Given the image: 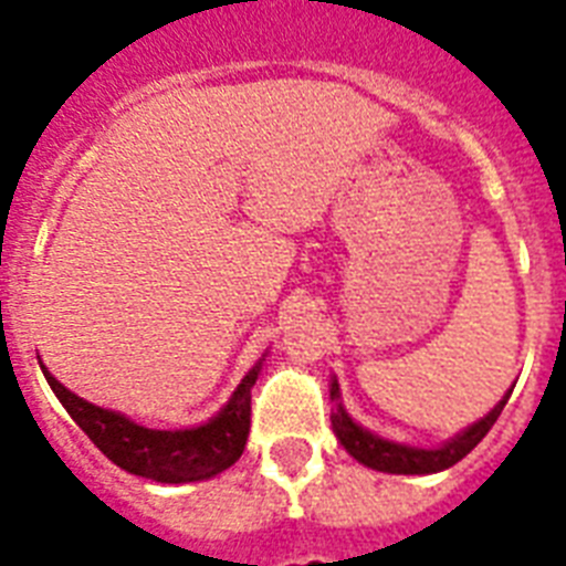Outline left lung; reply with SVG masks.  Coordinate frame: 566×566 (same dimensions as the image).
<instances>
[{
	"label": "left lung",
	"mask_w": 566,
	"mask_h": 566,
	"mask_svg": "<svg viewBox=\"0 0 566 566\" xmlns=\"http://www.w3.org/2000/svg\"><path fill=\"white\" fill-rule=\"evenodd\" d=\"M511 390L502 396L500 402L493 405V411L488 417H482L479 422H473L470 429H464L461 434H455L452 440H447L443 447L438 449H420V447H405V443H394V440H385L373 434V431L361 429L358 422L344 411V405L337 402L340 399V387L337 381H332V399H335V408H332V429H335L337 440L344 443V449L355 461H361L364 467L378 470V473H396V475H429L440 473L447 467L458 464L467 452H473L479 447V440L491 431V426L496 422V417L502 413L505 402H509Z\"/></svg>",
	"instance_id": "1"
}]
</instances>
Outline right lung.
Instances as JSON below:
<instances>
[{
	"label": "right lung",
	"instance_id": "right-lung-1",
	"mask_svg": "<svg viewBox=\"0 0 566 566\" xmlns=\"http://www.w3.org/2000/svg\"><path fill=\"white\" fill-rule=\"evenodd\" d=\"M49 387L55 390L66 413L78 422V429L102 449L126 473L144 475L161 484L202 482L229 470L247 447L249 417H252V385H255L261 361L243 376L238 390L222 405V411L196 429L161 431L137 426L128 417L99 405L87 402L73 390H66L52 373L40 364Z\"/></svg>",
	"mask_w": 566,
	"mask_h": 566
}]
</instances>
